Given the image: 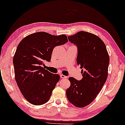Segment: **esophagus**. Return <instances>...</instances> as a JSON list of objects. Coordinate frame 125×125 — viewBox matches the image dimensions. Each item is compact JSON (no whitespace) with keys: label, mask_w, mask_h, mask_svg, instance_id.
I'll return each mask as SVG.
<instances>
[{"label":"esophagus","mask_w":125,"mask_h":125,"mask_svg":"<svg viewBox=\"0 0 125 125\" xmlns=\"http://www.w3.org/2000/svg\"><path fill=\"white\" fill-rule=\"evenodd\" d=\"M60 77L61 79H67V76H65L64 75H60Z\"/></svg>","instance_id":"obj_1"}]
</instances>
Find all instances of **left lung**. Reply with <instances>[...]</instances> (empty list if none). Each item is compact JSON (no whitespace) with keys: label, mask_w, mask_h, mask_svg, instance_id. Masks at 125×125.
<instances>
[{"label":"left lung","mask_w":125,"mask_h":125,"mask_svg":"<svg viewBox=\"0 0 125 125\" xmlns=\"http://www.w3.org/2000/svg\"><path fill=\"white\" fill-rule=\"evenodd\" d=\"M77 47V64L82 69L83 79L69 78L70 86L66 91L67 99L77 107L93 102L101 90L108 76L110 58L104 42L93 34L81 31L68 36Z\"/></svg>","instance_id":"1"}]
</instances>
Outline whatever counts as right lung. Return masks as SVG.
I'll list each match as a JSON object with an SVG mask.
<instances>
[{
  "label": "right lung",
  "instance_id": "obj_1",
  "mask_svg": "<svg viewBox=\"0 0 125 125\" xmlns=\"http://www.w3.org/2000/svg\"><path fill=\"white\" fill-rule=\"evenodd\" d=\"M67 42L65 35L38 32L26 36L18 44L13 58L15 79L22 95L30 104L41 105L49 100L60 76L42 66L45 61H50L55 46Z\"/></svg>",
  "mask_w": 125,
  "mask_h": 125
}]
</instances>
